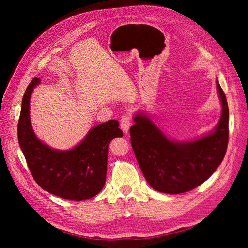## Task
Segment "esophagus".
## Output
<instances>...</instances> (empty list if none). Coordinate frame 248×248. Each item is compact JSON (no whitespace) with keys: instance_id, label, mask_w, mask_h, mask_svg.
I'll return each mask as SVG.
<instances>
[{"instance_id":"esophagus-1","label":"esophagus","mask_w":248,"mask_h":248,"mask_svg":"<svg viewBox=\"0 0 248 248\" xmlns=\"http://www.w3.org/2000/svg\"><path fill=\"white\" fill-rule=\"evenodd\" d=\"M131 121H130V117L128 115L123 116L121 119V122H120V126H121V129L123 130L124 133H127L129 130Z\"/></svg>"}]
</instances>
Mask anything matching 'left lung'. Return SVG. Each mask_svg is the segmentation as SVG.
<instances>
[{
    "label": "left lung",
    "mask_w": 248,
    "mask_h": 248,
    "mask_svg": "<svg viewBox=\"0 0 248 248\" xmlns=\"http://www.w3.org/2000/svg\"><path fill=\"white\" fill-rule=\"evenodd\" d=\"M221 114L214 128L190 140L170 138L145 111L133 115L131 146L147 182L153 189L178 194L196 188L221 163L229 140V108L218 80Z\"/></svg>",
    "instance_id": "8db88e82"
}]
</instances>
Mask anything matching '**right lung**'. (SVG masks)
Segmentation results:
<instances>
[{"instance_id":"add662e5","label":"right lung","mask_w":248,"mask_h":248,"mask_svg":"<svg viewBox=\"0 0 248 248\" xmlns=\"http://www.w3.org/2000/svg\"><path fill=\"white\" fill-rule=\"evenodd\" d=\"M41 82L34 78L22 97L17 127L18 142L31 174L42 189L65 200L84 201L98 194L106 184L108 145L123 137L117 120L92 127L78 144L68 150L54 149L35 134L30 103Z\"/></svg>"}]
</instances>
